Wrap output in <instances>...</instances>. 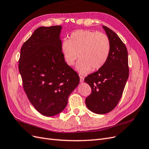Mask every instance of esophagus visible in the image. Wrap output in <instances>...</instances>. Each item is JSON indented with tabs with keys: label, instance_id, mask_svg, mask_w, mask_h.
Instances as JSON below:
<instances>
[{
	"label": "esophagus",
	"instance_id": "1",
	"mask_svg": "<svg viewBox=\"0 0 149 149\" xmlns=\"http://www.w3.org/2000/svg\"><path fill=\"white\" fill-rule=\"evenodd\" d=\"M79 78H80V83H83L84 81V77L81 75H79Z\"/></svg>",
	"mask_w": 149,
	"mask_h": 149
}]
</instances>
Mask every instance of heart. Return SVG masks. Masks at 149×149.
Returning a JSON list of instances; mask_svg holds the SVG:
<instances>
[{"instance_id":"heart-1","label":"heart","mask_w":149,"mask_h":149,"mask_svg":"<svg viewBox=\"0 0 149 149\" xmlns=\"http://www.w3.org/2000/svg\"><path fill=\"white\" fill-rule=\"evenodd\" d=\"M61 50L68 66H73L78 56L80 58L77 69L80 73L85 74L92 68L97 70L106 64L109 56L111 43L104 33L78 30L71 33L68 40H64Z\"/></svg>"}]
</instances>
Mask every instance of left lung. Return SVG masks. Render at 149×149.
I'll use <instances>...</instances> for the list:
<instances>
[{
  "mask_svg": "<svg viewBox=\"0 0 149 149\" xmlns=\"http://www.w3.org/2000/svg\"><path fill=\"white\" fill-rule=\"evenodd\" d=\"M102 27L111 43L109 58L101 68L84 79L91 88L86 105L99 114L108 113L118 105L129 77L128 53L125 44L114 31L106 26Z\"/></svg>",
  "mask_w": 149,
  "mask_h": 149,
  "instance_id": "obj_1",
  "label": "left lung"
}]
</instances>
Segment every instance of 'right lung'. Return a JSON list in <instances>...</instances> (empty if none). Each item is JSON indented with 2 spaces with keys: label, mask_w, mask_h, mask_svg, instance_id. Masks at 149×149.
<instances>
[{
  "label": "right lung",
  "mask_w": 149,
  "mask_h": 149,
  "mask_svg": "<svg viewBox=\"0 0 149 149\" xmlns=\"http://www.w3.org/2000/svg\"><path fill=\"white\" fill-rule=\"evenodd\" d=\"M61 28L40 26L20 49L19 70L24 89L35 109L45 116L63 111L79 83L78 73L64 60Z\"/></svg>",
  "instance_id": "1"
}]
</instances>
